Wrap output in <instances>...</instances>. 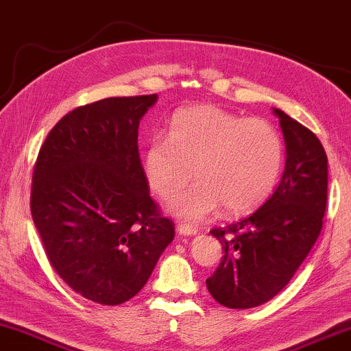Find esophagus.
<instances>
[{
	"label": "esophagus",
	"instance_id": "1",
	"mask_svg": "<svg viewBox=\"0 0 351 351\" xmlns=\"http://www.w3.org/2000/svg\"><path fill=\"white\" fill-rule=\"evenodd\" d=\"M178 232L181 236H195L197 234V230L193 226H189V224H180Z\"/></svg>",
	"mask_w": 351,
	"mask_h": 351
}]
</instances>
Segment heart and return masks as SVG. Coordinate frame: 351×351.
Segmentation results:
<instances>
[{
    "instance_id": "1",
    "label": "heart",
    "mask_w": 351,
    "mask_h": 351,
    "mask_svg": "<svg viewBox=\"0 0 351 351\" xmlns=\"http://www.w3.org/2000/svg\"><path fill=\"white\" fill-rule=\"evenodd\" d=\"M284 146L276 128L217 106L175 112L168 138L156 134L144 152V173L160 197L178 194L194 176L199 184L171 199L167 210L188 223L204 221L224 207L252 212L273 193Z\"/></svg>"
}]
</instances>
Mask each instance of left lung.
I'll return each mask as SVG.
<instances>
[{
	"mask_svg": "<svg viewBox=\"0 0 351 351\" xmlns=\"http://www.w3.org/2000/svg\"><path fill=\"white\" fill-rule=\"evenodd\" d=\"M273 112L286 141L281 183L250 217L210 231L224 256L207 289L234 310L263 305L287 286L319 236L328 204V156L319 139L282 110Z\"/></svg>",
	"mask_w": 351,
	"mask_h": 351,
	"instance_id": "obj_1",
	"label": "left lung"
}]
</instances>
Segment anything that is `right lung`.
<instances>
[{
    "mask_svg": "<svg viewBox=\"0 0 351 351\" xmlns=\"http://www.w3.org/2000/svg\"><path fill=\"white\" fill-rule=\"evenodd\" d=\"M157 95L106 97L64 115L32 178V218L46 256L88 300L120 305L144 287L175 224L149 194L138 128Z\"/></svg>",
    "mask_w": 351,
    "mask_h": 351,
    "instance_id": "right-lung-1",
    "label": "right lung"
}]
</instances>
